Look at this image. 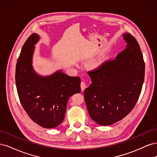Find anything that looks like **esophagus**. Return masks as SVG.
<instances>
[{"label":"esophagus","instance_id":"1","mask_svg":"<svg viewBox=\"0 0 157 157\" xmlns=\"http://www.w3.org/2000/svg\"><path fill=\"white\" fill-rule=\"evenodd\" d=\"M80 88H81L82 91H84V89L86 88V83H85L84 82H80Z\"/></svg>","mask_w":157,"mask_h":157}]
</instances>
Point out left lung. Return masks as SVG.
Segmentation results:
<instances>
[{"mask_svg": "<svg viewBox=\"0 0 157 157\" xmlns=\"http://www.w3.org/2000/svg\"><path fill=\"white\" fill-rule=\"evenodd\" d=\"M126 48L90 71L92 84L84 97L92 119L102 126L122 120L138 100L145 77V62L140 45L130 33H124Z\"/></svg>", "mask_w": 157, "mask_h": 157, "instance_id": "1", "label": "left lung"}]
</instances>
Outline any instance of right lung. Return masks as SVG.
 Instances as JSON below:
<instances>
[{
    "label": "right lung",
    "instance_id": "obj_1",
    "mask_svg": "<svg viewBox=\"0 0 157 157\" xmlns=\"http://www.w3.org/2000/svg\"><path fill=\"white\" fill-rule=\"evenodd\" d=\"M39 39L36 33L23 44L16 68V84L23 108L37 124L52 128L64 119L69 98L81 91L79 77L57 71L48 77L38 75L32 67L34 45Z\"/></svg>",
    "mask_w": 157,
    "mask_h": 157
}]
</instances>
